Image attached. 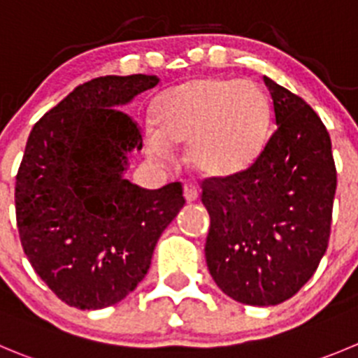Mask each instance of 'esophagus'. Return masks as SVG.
<instances>
[{
  "label": "esophagus",
  "mask_w": 358,
  "mask_h": 358,
  "mask_svg": "<svg viewBox=\"0 0 358 358\" xmlns=\"http://www.w3.org/2000/svg\"><path fill=\"white\" fill-rule=\"evenodd\" d=\"M185 199L188 202H195L199 199V188L195 185H192V182H186L185 185Z\"/></svg>",
  "instance_id": "34e87169"
}]
</instances>
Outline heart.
Here are the masks:
<instances>
[{"label": "heart", "instance_id": "1", "mask_svg": "<svg viewBox=\"0 0 358 358\" xmlns=\"http://www.w3.org/2000/svg\"><path fill=\"white\" fill-rule=\"evenodd\" d=\"M156 130L144 134L145 149L158 159L170 145H185L189 169L206 179H228L253 165L271 124V103L251 80H186L166 90L152 108Z\"/></svg>", "mask_w": 358, "mask_h": 358}]
</instances>
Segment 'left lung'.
I'll return each mask as SVG.
<instances>
[{"label": "left lung", "instance_id": "8db88e82", "mask_svg": "<svg viewBox=\"0 0 358 358\" xmlns=\"http://www.w3.org/2000/svg\"><path fill=\"white\" fill-rule=\"evenodd\" d=\"M275 130L253 165L203 179L206 260L223 294L248 306L294 297L329 246L336 173L329 131L297 94L264 77Z\"/></svg>", "mask_w": 358, "mask_h": 358}]
</instances>
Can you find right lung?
<instances>
[{
	"label": "right lung",
	"mask_w": 358,
	"mask_h": 358,
	"mask_svg": "<svg viewBox=\"0 0 358 358\" xmlns=\"http://www.w3.org/2000/svg\"><path fill=\"white\" fill-rule=\"evenodd\" d=\"M158 83L142 73L98 77L29 134L15 177L20 244L43 283L77 309L107 308L134 292L186 202L181 182L144 189L122 177L142 134L121 107Z\"/></svg>",
	"instance_id": "add662e5"
}]
</instances>
